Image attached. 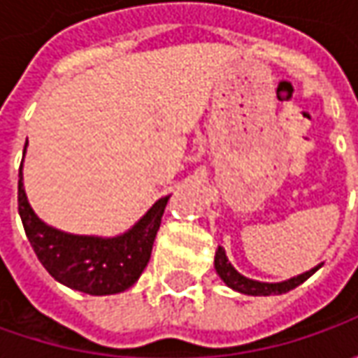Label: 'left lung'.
<instances>
[{"mask_svg":"<svg viewBox=\"0 0 358 358\" xmlns=\"http://www.w3.org/2000/svg\"><path fill=\"white\" fill-rule=\"evenodd\" d=\"M319 267H321V265H319ZM319 267L310 268V271H307V273H303V275H299V277H293V279H289V281L259 282V281H253V279H247V277H243L241 273H237V271L233 268V265L229 263L227 255H225V251H223V247H219V249H217V253H215V268H217L219 277L227 282L231 289L239 291V293H243V295H253V296L281 295V293H287V291H291V289L299 287L301 282L307 281L310 275H313V273H315Z\"/></svg>","mask_w":358,"mask_h":358,"instance_id":"1","label":"left lung"}]
</instances>
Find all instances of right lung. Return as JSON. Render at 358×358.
I'll return each mask as SVG.
<instances>
[{"label": "right lung", "instance_id": "1", "mask_svg": "<svg viewBox=\"0 0 358 358\" xmlns=\"http://www.w3.org/2000/svg\"><path fill=\"white\" fill-rule=\"evenodd\" d=\"M167 201L169 197L159 199L143 219L121 237L101 239L69 235L48 227L37 219L25 197L20 167L17 211L37 259L55 281L87 295L121 293L141 277L151 259L153 241Z\"/></svg>", "mask_w": 358, "mask_h": 358}]
</instances>
